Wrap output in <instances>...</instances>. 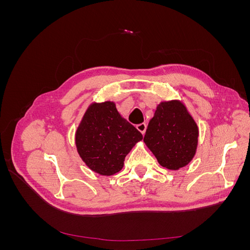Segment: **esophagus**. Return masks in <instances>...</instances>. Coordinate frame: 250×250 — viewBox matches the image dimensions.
Listing matches in <instances>:
<instances>
[{
  "label": "esophagus",
  "mask_w": 250,
  "mask_h": 250,
  "mask_svg": "<svg viewBox=\"0 0 250 250\" xmlns=\"http://www.w3.org/2000/svg\"><path fill=\"white\" fill-rule=\"evenodd\" d=\"M146 128H147V125H146L145 123H141V124L137 125V129H138L142 134L145 133V131H146Z\"/></svg>",
  "instance_id": "esophagus-1"
}]
</instances>
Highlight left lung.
<instances>
[{
    "label": "left lung",
    "instance_id": "obj_1",
    "mask_svg": "<svg viewBox=\"0 0 250 250\" xmlns=\"http://www.w3.org/2000/svg\"><path fill=\"white\" fill-rule=\"evenodd\" d=\"M198 133L197 124L185 105L173 100L157 105L144 142L161 166L169 170H178L194 157Z\"/></svg>",
    "mask_w": 250,
    "mask_h": 250
}]
</instances>
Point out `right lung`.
Here are the masks:
<instances>
[{
    "instance_id": "right-lung-1",
    "label": "right lung",
    "mask_w": 250,
    "mask_h": 250,
    "mask_svg": "<svg viewBox=\"0 0 250 250\" xmlns=\"http://www.w3.org/2000/svg\"><path fill=\"white\" fill-rule=\"evenodd\" d=\"M142 133L122 118L116 104L93 103L76 131L77 151L87 167L101 175H113L123 168L131 148Z\"/></svg>"
}]
</instances>
